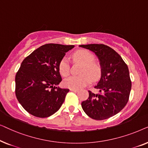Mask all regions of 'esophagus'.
Masks as SVG:
<instances>
[{"instance_id":"1","label":"esophagus","mask_w":148,"mask_h":148,"mask_svg":"<svg viewBox=\"0 0 148 148\" xmlns=\"http://www.w3.org/2000/svg\"><path fill=\"white\" fill-rule=\"evenodd\" d=\"M79 90L78 89H74V88H70V91H71V92H77Z\"/></svg>"}]
</instances>
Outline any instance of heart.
<instances>
[{
	"mask_svg": "<svg viewBox=\"0 0 148 148\" xmlns=\"http://www.w3.org/2000/svg\"><path fill=\"white\" fill-rule=\"evenodd\" d=\"M72 58L76 62L83 63L79 76H73L64 81V85L69 88L79 89L88 86L92 82H96L101 76V67L97 62L93 61L94 56L86 50H77ZM58 71L62 77H66L70 74V64L66 58H62L58 64Z\"/></svg>",
	"mask_w": 148,
	"mask_h": 148,
	"instance_id": "b5f03b06",
	"label": "heart"
}]
</instances>
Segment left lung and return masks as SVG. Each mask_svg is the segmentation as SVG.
<instances>
[{"instance_id": "1", "label": "left lung", "mask_w": 148, "mask_h": 148, "mask_svg": "<svg viewBox=\"0 0 148 148\" xmlns=\"http://www.w3.org/2000/svg\"><path fill=\"white\" fill-rule=\"evenodd\" d=\"M80 47L94 52L102 69L100 82L94 87L98 94L88 91L89 97L82 102V108L93 119H107L119 113L128 102L131 90L128 66L114 50L104 44H87Z\"/></svg>"}]
</instances>
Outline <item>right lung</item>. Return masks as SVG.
<instances>
[{"label": "right lung", "mask_w": 148, "mask_h": 148, "mask_svg": "<svg viewBox=\"0 0 148 148\" xmlns=\"http://www.w3.org/2000/svg\"><path fill=\"white\" fill-rule=\"evenodd\" d=\"M74 46L44 44L21 62L15 76V95L29 114L46 118L59 110L69 90L56 87L62 81L58 64Z\"/></svg>", "instance_id": "add662e5"}]
</instances>
